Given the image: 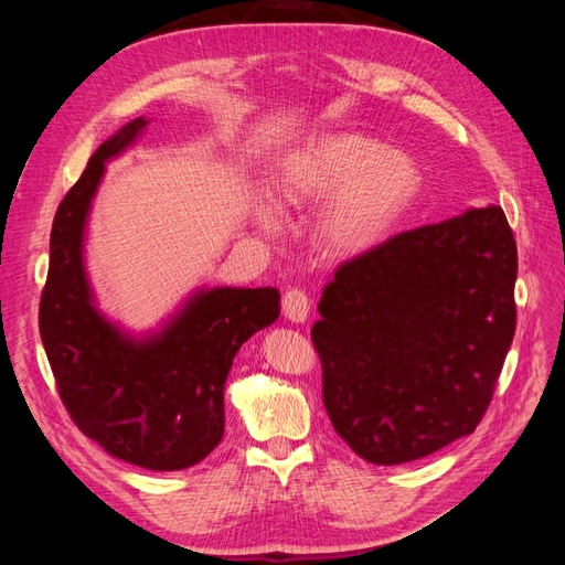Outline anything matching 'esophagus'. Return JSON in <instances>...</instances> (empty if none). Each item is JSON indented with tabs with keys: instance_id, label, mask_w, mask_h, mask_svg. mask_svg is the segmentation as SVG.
Masks as SVG:
<instances>
[{
	"instance_id": "1",
	"label": "esophagus",
	"mask_w": 565,
	"mask_h": 565,
	"mask_svg": "<svg viewBox=\"0 0 565 565\" xmlns=\"http://www.w3.org/2000/svg\"><path fill=\"white\" fill-rule=\"evenodd\" d=\"M282 311L289 320L303 322L311 313V297L306 295V289H301V287L287 289V292L282 295Z\"/></svg>"
}]
</instances>
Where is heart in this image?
I'll list each match as a JSON object with an SVG mask.
<instances>
[{"mask_svg":"<svg viewBox=\"0 0 565 565\" xmlns=\"http://www.w3.org/2000/svg\"><path fill=\"white\" fill-rule=\"evenodd\" d=\"M419 167L401 150H386L363 134H320L282 160L273 193L287 210H303L324 198L318 243L332 254L365 249L396 221L419 191ZM264 226L276 216L264 212Z\"/></svg>","mask_w":565,"mask_h":565,"instance_id":"heart-1","label":"heart"}]
</instances>
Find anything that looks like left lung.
Listing matches in <instances>:
<instances>
[{
    "mask_svg": "<svg viewBox=\"0 0 565 565\" xmlns=\"http://www.w3.org/2000/svg\"><path fill=\"white\" fill-rule=\"evenodd\" d=\"M516 241L502 207L419 226L344 262L311 339L334 431L405 465L481 424L516 332Z\"/></svg>",
    "mask_w": 565,
    "mask_h": 565,
    "instance_id": "left-lung-1",
    "label": "left lung"
}]
</instances>
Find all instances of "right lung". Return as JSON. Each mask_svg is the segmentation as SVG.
I'll list each match as a JSON object with an SVG mask.
<instances>
[{
  "label": "right lung",
  "mask_w": 565,
  "mask_h": 565,
  "mask_svg": "<svg viewBox=\"0 0 565 565\" xmlns=\"http://www.w3.org/2000/svg\"><path fill=\"white\" fill-rule=\"evenodd\" d=\"M146 127L139 117L100 143L61 200L40 299V334L58 396L77 429L129 465L179 471L224 436V384L245 341L280 316L273 287L200 292L146 341L119 332L94 309L82 264L89 204L106 160Z\"/></svg>",
  "instance_id": "add662e5"
}]
</instances>
